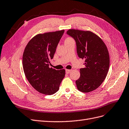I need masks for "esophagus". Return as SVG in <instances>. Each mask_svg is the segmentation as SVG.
I'll return each mask as SVG.
<instances>
[{
	"instance_id": "esophagus-1",
	"label": "esophagus",
	"mask_w": 129,
	"mask_h": 129,
	"mask_svg": "<svg viewBox=\"0 0 129 129\" xmlns=\"http://www.w3.org/2000/svg\"><path fill=\"white\" fill-rule=\"evenodd\" d=\"M71 70H65V72H66V74H69V73H70V72H71Z\"/></svg>"
}]
</instances>
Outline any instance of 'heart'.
Here are the masks:
<instances>
[{
    "instance_id": "heart-1",
    "label": "heart",
    "mask_w": 129,
    "mask_h": 129,
    "mask_svg": "<svg viewBox=\"0 0 129 129\" xmlns=\"http://www.w3.org/2000/svg\"><path fill=\"white\" fill-rule=\"evenodd\" d=\"M73 40V39L72 38H71V37H67L65 39V43H66V42H70L71 41Z\"/></svg>"
}]
</instances>
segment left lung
I'll use <instances>...</instances> for the list:
<instances>
[{
	"label": "left lung",
	"mask_w": 129,
	"mask_h": 129,
	"mask_svg": "<svg viewBox=\"0 0 129 129\" xmlns=\"http://www.w3.org/2000/svg\"><path fill=\"white\" fill-rule=\"evenodd\" d=\"M66 33L75 40L78 56L85 59V67L80 69V77L75 81L77 88L83 92L92 91L102 84L108 72L107 48L101 38L91 31L70 29Z\"/></svg>",
	"instance_id": "8db88e82"
}]
</instances>
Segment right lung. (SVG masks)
<instances>
[{
    "label": "right lung",
    "instance_id": "1",
    "mask_svg": "<svg viewBox=\"0 0 129 129\" xmlns=\"http://www.w3.org/2000/svg\"><path fill=\"white\" fill-rule=\"evenodd\" d=\"M64 30L38 34L28 42L23 55V68L28 81L40 93H56L65 77V70L49 68Z\"/></svg>",
    "mask_w": 129,
    "mask_h": 129
}]
</instances>
